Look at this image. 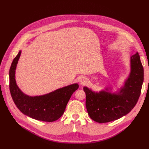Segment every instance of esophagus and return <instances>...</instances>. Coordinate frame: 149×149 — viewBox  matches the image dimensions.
Segmentation results:
<instances>
[{"label":"esophagus","instance_id":"34e87169","mask_svg":"<svg viewBox=\"0 0 149 149\" xmlns=\"http://www.w3.org/2000/svg\"><path fill=\"white\" fill-rule=\"evenodd\" d=\"M88 82V79L84 78V77H83L80 79V84L81 85H84L87 83Z\"/></svg>","mask_w":149,"mask_h":149}]
</instances>
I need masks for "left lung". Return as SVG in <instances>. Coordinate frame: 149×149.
Instances as JSON below:
<instances>
[{
    "label": "left lung",
    "mask_w": 149,
    "mask_h": 149,
    "mask_svg": "<svg viewBox=\"0 0 149 149\" xmlns=\"http://www.w3.org/2000/svg\"><path fill=\"white\" fill-rule=\"evenodd\" d=\"M130 75L119 94L105 91L97 93L87 87L83 88L86 107L93 120L105 123L117 120L128 114L136 105L143 81V68L138 52L130 58Z\"/></svg>",
    "instance_id": "8db88e82"
}]
</instances>
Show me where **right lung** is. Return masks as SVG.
I'll return each instance as SVG.
<instances>
[{
	"label": "right lung",
	"instance_id": "add662e5",
	"mask_svg": "<svg viewBox=\"0 0 149 149\" xmlns=\"http://www.w3.org/2000/svg\"><path fill=\"white\" fill-rule=\"evenodd\" d=\"M21 51L13 59L9 70V88L12 97L22 113L36 120L53 122L64 113L67 103L79 88L78 84L55 90L43 96L31 97L22 93L16 84L15 73Z\"/></svg>",
	"mask_w": 149,
	"mask_h": 149
}]
</instances>
